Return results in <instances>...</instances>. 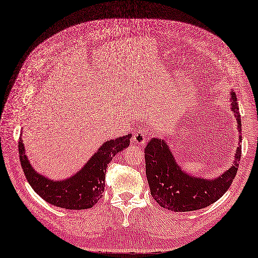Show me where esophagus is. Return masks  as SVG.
<instances>
[{
  "mask_svg": "<svg viewBox=\"0 0 258 258\" xmlns=\"http://www.w3.org/2000/svg\"><path fill=\"white\" fill-rule=\"evenodd\" d=\"M147 141V135L144 132H136L134 135H133V143L138 145V146H143L146 144Z\"/></svg>",
  "mask_w": 258,
  "mask_h": 258,
  "instance_id": "1",
  "label": "esophagus"
}]
</instances>
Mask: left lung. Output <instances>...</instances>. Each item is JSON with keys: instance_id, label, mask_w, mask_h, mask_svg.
<instances>
[{"instance_id": "obj_1", "label": "left lung", "mask_w": 258, "mask_h": 258, "mask_svg": "<svg viewBox=\"0 0 258 258\" xmlns=\"http://www.w3.org/2000/svg\"><path fill=\"white\" fill-rule=\"evenodd\" d=\"M231 110L241 132V119L236 93L230 94ZM239 140H242L241 135ZM241 157V147L237 148L235 161L221 176L214 179L197 178L184 172L177 164L165 139L152 138L145 148L146 174L151 195L161 207L174 212H188L203 209L220 199L235 179Z\"/></svg>"}]
</instances>
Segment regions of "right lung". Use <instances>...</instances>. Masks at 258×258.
<instances>
[{"instance_id": "1", "label": "right lung", "mask_w": 258, "mask_h": 258, "mask_svg": "<svg viewBox=\"0 0 258 258\" xmlns=\"http://www.w3.org/2000/svg\"><path fill=\"white\" fill-rule=\"evenodd\" d=\"M132 135L107 140L76 174L65 180L54 181L34 170L28 160L23 140L19 139V159L22 170L31 187L55 207L70 210L92 208L101 198L105 188V174L113 156L130 146Z\"/></svg>"}]
</instances>
